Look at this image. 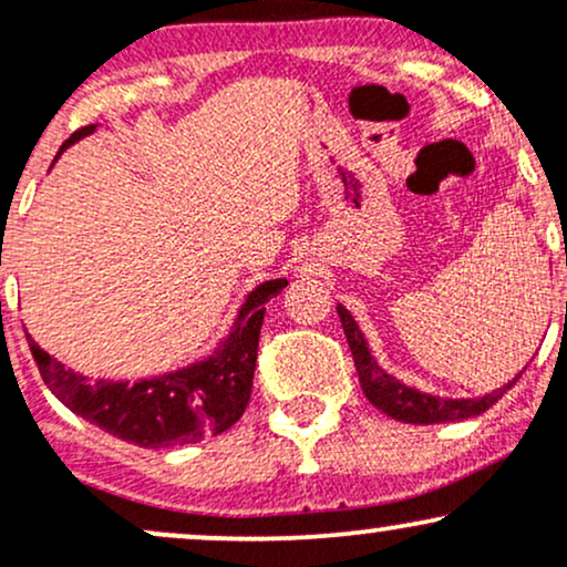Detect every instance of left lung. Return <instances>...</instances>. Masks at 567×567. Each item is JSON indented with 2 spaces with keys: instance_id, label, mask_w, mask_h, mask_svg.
<instances>
[{
  "instance_id": "obj_1",
  "label": "left lung",
  "mask_w": 567,
  "mask_h": 567,
  "mask_svg": "<svg viewBox=\"0 0 567 567\" xmlns=\"http://www.w3.org/2000/svg\"><path fill=\"white\" fill-rule=\"evenodd\" d=\"M338 317H341L343 333H347L351 357H354V368L360 373L362 392L381 413L392 415V419L402 421V424H451V421H464L474 419V415L485 413L487 408L496 405L509 389L517 383L519 375H514L509 383H504L501 389H493L485 396H470V400H445V396H434L419 389L405 386L402 381H396L394 375H389L386 370L379 368V362L370 354L365 336H362L360 324L354 322V317L343 309L341 303L336 306Z\"/></svg>"
}]
</instances>
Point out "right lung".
I'll list each match as a JSON object with an SVG mask.
<instances>
[{"label":"right lung","instance_id":"right-lung-1","mask_svg":"<svg viewBox=\"0 0 567 567\" xmlns=\"http://www.w3.org/2000/svg\"><path fill=\"white\" fill-rule=\"evenodd\" d=\"M93 130L95 125L76 130L61 152ZM282 288H288V279L258 285L239 309L231 333L207 360L135 383L87 381L39 349L29 333L25 338L48 389L71 413L138 447L192 445L243 419L252 392L266 301Z\"/></svg>","mask_w":567,"mask_h":567}]
</instances>
